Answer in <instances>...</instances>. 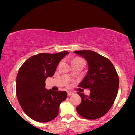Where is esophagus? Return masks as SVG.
<instances>
[{
    "label": "esophagus",
    "mask_w": 135,
    "mask_h": 135,
    "mask_svg": "<svg viewBox=\"0 0 135 135\" xmlns=\"http://www.w3.org/2000/svg\"><path fill=\"white\" fill-rule=\"evenodd\" d=\"M67 94H68V96H69V97H70V96L72 95L73 93H71V92H68Z\"/></svg>",
    "instance_id": "obj_1"
}]
</instances>
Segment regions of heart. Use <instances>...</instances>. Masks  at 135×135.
<instances>
[{"mask_svg": "<svg viewBox=\"0 0 135 135\" xmlns=\"http://www.w3.org/2000/svg\"><path fill=\"white\" fill-rule=\"evenodd\" d=\"M78 61H80V62H83L84 63H85L83 59L79 58H76L74 59V60L72 61V63H74V62H78Z\"/></svg>", "mask_w": 135, "mask_h": 135, "instance_id": "obj_1", "label": "heart"}]
</instances>
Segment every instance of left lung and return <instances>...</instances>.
<instances>
[{
  "mask_svg": "<svg viewBox=\"0 0 135 135\" xmlns=\"http://www.w3.org/2000/svg\"><path fill=\"white\" fill-rule=\"evenodd\" d=\"M87 61L88 71L79 87L89 88L90 94L78 93L82 99L77 107L78 114L85 119L100 118L108 112L117 97L119 77L108 58L90 50L74 51Z\"/></svg>",
  "mask_w": 135,
  "mask_h": 135,
  "instance_id": "8db88e82",
  "label": "left lung"
}]
</instances>
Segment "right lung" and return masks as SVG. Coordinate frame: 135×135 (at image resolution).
<instances>
[{
  "label": "right lung",
  "mask_w": 135,
  "mask_h": 135,
  "mask_svg": "<svg viewBox=\"0 0 135 135\" xmlns=\"http://www.w3.org/2000/svg\"><path fill=\"white\" fill-rule=\"evenodd\" d=\"M69 52L40 53L30 57L20 67L16 77V97L27 115L37 122L52 120L58 114L60 103L66 100V91L45 88L46 79L55 74L57 66Z\"/></svg>",
  "instance_id": "1"
}]
</instances>
